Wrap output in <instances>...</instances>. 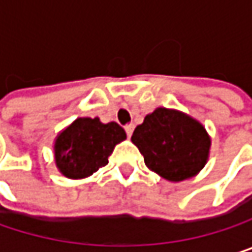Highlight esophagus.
<instances>
[{
	"mask_svg": "<svg viewBox=\"0 0 252 252\" xmlns=\"http://www.w3.org/2000/svg\"><path fill=\"white\" fill-rule=\"evenodd\" d=\"M132 131H134V126H126V137H131V134H132Z\"/></svg>",
	"mask_w": 252,
	"mask_h": 252,
	"instance_id": "34e87169",
	"label": "esophagus"
}]
</instances>
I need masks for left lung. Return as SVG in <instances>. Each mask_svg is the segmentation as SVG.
Wrapping results in <instances>:
<instances>
[{
	"label": "left lung",
	"mask_w": 252,
	"mask_h": 252,
	"mask_svg": "<svg viewBox=\"0 0 252 252\" xmlns=\"http://www.w3.org/2000/svg\"><path fill=\"white\" fill-rule=\"evenodd\" d=\"M147 168L169 181L198 174L207 162L210 138L204 126L178 111L159 108L131 137Z\"/></svg>",
	"instance_id": "8db88e82"
}]
</instances>
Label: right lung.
<instances>
[{"label": "right lung", "instance_id": "obj_1", "mask_svg": "<svg viewBox=\"0 0 252 252\" xmlns=\"http://www.w3.org/2000/svg\"><path fill=\"white\" fill-rule=\"evenodd\" d=\"M126 137L117 123L102 124L99 118H78L57 137L55 163L67 178L90 176L108 165L114 147Z\"/></svg>", "mask_w": 252, "mask_h": 252}]
</instances>
